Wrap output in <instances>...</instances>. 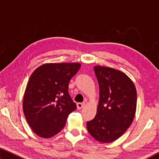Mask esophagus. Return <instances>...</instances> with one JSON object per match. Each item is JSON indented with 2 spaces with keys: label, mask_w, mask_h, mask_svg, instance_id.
<instances>
[{
  "label": "esophagus",
  "mask_w": 159,
  "mask_h": 159,
  "mask_svg": "<svg viewBox=\"0 0 159 159\" xmlns=\"http://www.w3.org/2000/svg\"><path fill=\"white\" fill-rule=\"evenodd\" d=\"M85 104L84 103V102H83V103H81V102H79V103L77 104V108L79 109H80L83 108V107H85Z\"/></svg>",
  "instance_id": "34e87169"
}]
</instances>
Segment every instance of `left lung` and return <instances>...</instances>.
Wrapping results in <instances>:
<instances>
[{"label": "left lung", "mask_w": 159, "mask_h": 159, "mask_svg": "<svg viewBox=\"0 0 159 159\" xmlns=\"http://www.w3.org/2000/svg\"><path fill=\"white\" fill-rule=\"evenodd\" d=\"M94 71L99 87L98 111L87 122L96 140L109 143L119 138L130 127L136 111L137 91L127 75L109 67L96 66Z\"/></svg>", "instance_id": "left-lung-1"}]
</instances>
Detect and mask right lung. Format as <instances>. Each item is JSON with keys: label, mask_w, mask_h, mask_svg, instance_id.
Masks as SVG:
<instances>
[{"label": "right lung", "mask_w": 159, "mask_h": 159, "mask_svg": "<svg viewBox=\"0 0 159 159\" xmlns=\"http://www.w3.org/2000/svg\"><path fill=\"white\" fill-rule=\"evenodd\" d=\"M80 67L79 63L45 64L29 79L23 99V111L37 135L51 138L62 130L76 104L69 94V80Z\"/></svg>", "instance_id": "1"}]
</instances>
